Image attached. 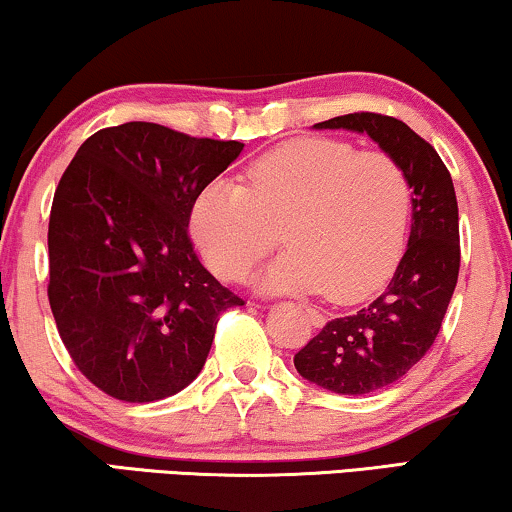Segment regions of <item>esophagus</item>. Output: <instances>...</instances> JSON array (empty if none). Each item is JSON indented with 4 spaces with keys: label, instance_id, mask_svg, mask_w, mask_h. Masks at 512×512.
Returning <instances> with one entry per match:
<instances>
[{
    "label": "esophagus",
    "instance_id": "34e87169",
    "mask_svg": "<svg viewBox=\"0 0 512 512\" xmlns=\"http://www.w3.org/2000/svg\"><path fill=\"white\" fill-rule=\"evenodd\" d=\"M306 318H308V322H311L313 327H322L325 325V318H322V315L315 311V308H306Z\"/></svg>",
    "mask_w": 512,
    "mask_h": 512
}]
</instances>
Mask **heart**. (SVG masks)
I'll list each match as a JSON object with an SVG mask.
<instances>
[{
    "mask_svg": "<svg viewBox=\"0 0 512 512\" xmlns=\"http://www.w3.org/2000/svg\"><path fill=\"white\" fill-rule=\"evenodd\" d=\"M246 181L215 178L192 201V239L215 276H246L280 225L287 250L255 276L262 292L325 290L348 304L392 273L410 218V185L392 155L299 139L255 160Z\"/></svg>",
    "mask_w": 512,
    "mask_h": 512,
    "instance_id": "b5f03b06",
    "label": "heart"
}]
</instances>
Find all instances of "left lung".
Segmentation results:
<instances>
[{
    "label": "left lung",
    "instance_id": "left-lung-1",
    "mask_svg": "<svg viewBox=\"0 0 512 512\" xmlns=\"http://www.w3.org/2000/svg\"><path fill=\"white\" fill-rule=\"evenodd\" d=\"M366 134L406 171L413 222L390 285L357 313L329 320L294 355L299 376L334 394L390 387L427 355L459 276V211L450 171L406 122L380 113H348L313 125Z\"/></svg>",
    "mask_w": 512,
    "mask_h": 512
}]
</instances>
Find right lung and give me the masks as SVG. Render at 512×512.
<instances>
[{"mask_svg":"<svg viewBox=\"0 0 512 512\" xmlns=\"http://www.w3.org/2000/svg\"><path fill=\"white\" fill-rule=\"evenodd\" d=\"M239 141L155 122L99 129L60 178L48 222V301L78 371L113 399L157 401L204 369L215 325L243 299L194 253L192 201Z\"/></svg>","mask_w":512,"mask_h":512,"instance_id":"add662e5","label":"right lung"}]
</instances>
